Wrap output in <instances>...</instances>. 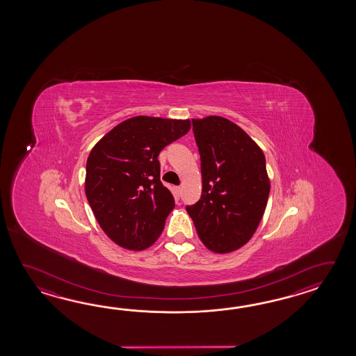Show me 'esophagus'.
Wrapping results in <instances>:
<instances>
[{"label": "esophagus", "mask_w": 356, "mask_h": 356, "mask_svg": "<svg viewBox=\"0 0 356 356\" xmlns=\"http://www.w3.org/2000/svg\"><path fill=\"white\" fill-rule=\"evenodd\" d=\"M175 195H177V196H178V197L181 196V187H179V186H178V187H175Z\"/></svg>", "instance_id": "esophagus-1"}]
</instances>
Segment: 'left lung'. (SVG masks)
<instances>
[{"instance_id": "1", "label": "left lung", "mask_w": 356, "mask_h": 356, "mask_svg": "<svg viewBox=\"0 0 356 356\" xmlns=\"http://www.w3.org/2000/svg\"><path fill=\"white\" fill-rule=\"evenodd\" d=\"M202 193L187 206L197 234L215 253L241 248L254 234L270 195L264 152L239 126L210 115L192 120Z\"/></svg>"}]
</instances>
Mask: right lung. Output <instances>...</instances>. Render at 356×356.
<instances>
[{
	"mask_svg": "<svg viewBox=\"0 0 356 356\" xmlns=\"http://www.w3.org/2000/svg\"><path fill=\"white\" fill-rule=\"evenodd\" d=\"M189 129V120L137 115L92 147L85 193L99 225L118 245L143 250L159 238L175 204L160 181L158 156Z\"/></svg>",
	"mask_w": 356,
	"mask_h": 356,
	"instance_id": "add662e5",
	"label": "right lung"
}]
</instances>
